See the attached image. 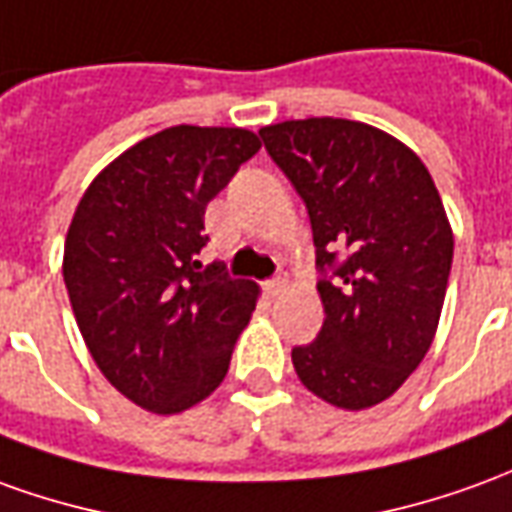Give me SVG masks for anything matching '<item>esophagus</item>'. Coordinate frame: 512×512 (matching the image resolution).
<instances>
[{
  "label": "esophagus",
  "mask_w": 512,
  "mask_h": 512,
  "mask_svg": "<svg viewBox=\"0 0 512 512\" xmlns=\"http://www.w3.org/2000/svg\"><path fill=\"white\" fill-rule=\"evenodd\" d=\"M263 288H266V293L271 296V299H277V296H282V291H285V282L277 277V280H268Z\"/></svg>",
  "instance_id": "esophagus-1"
}]
</instances>
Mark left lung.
Returning a JSON list of instances; mask_svg holds the SVG:
<instances>
[{"label":"left lung","mask_w":512,"mask_h":512,"mask_svg":"<svg viewBox=\"0 0 512 512\" xmlns=\"http://www.w3.org/2000/svg\"><path fill=\"white\" fill-rule=\"evenodd\" d=\"M260 138L305 199L324 274V327L293 368L330 405H380L438 330L455 252L441 194L413 149L363 121H280Z\"/></svg>","instance_id":"obj_1"}]
</instances>
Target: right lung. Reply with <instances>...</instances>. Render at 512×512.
<instances>
[{
	"label": "right lung",
	"instance_id": "obj_1",
	"mask_svg": "<svg viewBox=\"0 0 512 512\" xmlns=\"http://www.w3.org/2000/svg\"><path fill=\"white\" fill-rule=\"evenodd\" d=\"M257 149L241 127H169L99 171L74 210L71 310L107 382L144 410L182 413L227 377L260 288L196 255L207 202Z\"/></svg>",
	"mask_w": 512,
	"mask_h": 512
}]
</instances>
